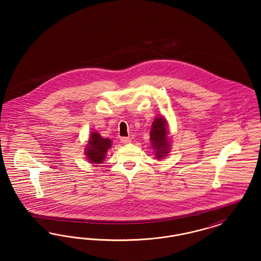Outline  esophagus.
<instances>
[{"instance_id": "esophagus-1", "label": "esophagus", "mask_w": 261, "mask_h": 261, "mask_svg": "<svg viewBox=\"0 0 261 261\" xmlns=\"http://www.w3.org/2000/svg\"><path fill=\"white\" fill-rule=\"evenodd\" d=\"M120 142H121L122 144H129V143H131V140H130V138H128V137H121V138H120Z\"/></svg>"}]
</instances>
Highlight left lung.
<instances>
[{
    "instance_id": "1",
    "label": "left lung",
    "mask_w": 261,
    "mask_h": 261,
    "mask_svg": "<svg viewBox=\"0 0 261 261\" xmlns=\"http://www.w3.org/2000/svg\"><path fill=\"white\" fill-rule=\"evenodd\" d=\"M168 133L169 131L166 119L162 116L155 117L149 132V140L156 160H162L170 150Z\"/></svg>"
}]
</instances>
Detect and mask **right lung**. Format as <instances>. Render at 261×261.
Returning a JSON list of instances; mask_svg holds the SVG:
<instances>
[{"label":"right lung","mask_w":261,"mask_h":261,"mask_svg":"<svg viewBox=\"0 0 261 261\" xmlns=\"http://www.w3.org/2000/svg\"><path fill=\"white\" fill-rule=\"evenodd\" d=\"M112 147V141L102 138L97 132H92L85 148V155L91 163L99 164L106 159L108 149Z\"/></svg>","instance_id":"right-lung-1"}]
</instances>
